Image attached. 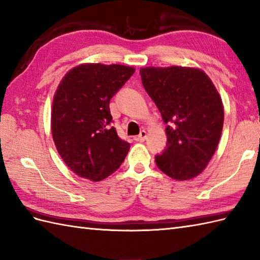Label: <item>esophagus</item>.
<instances>
[{
    "label": "esophagus",
    "instance_id": "esophagus-1",
    "mask_svg": "<svg viewBox=\"0 0 260 260\" xmlns=\"http://www.w3.org/2000/svg\"><path fill=\"white\" fill-rule=\"evenodd\" d=\"M146 137H147L146 131L143 129V131L141 132V133H140V135L135 137V140H136V141H140V142H144V141L146 140Z\"/></svg>",
    "mask_w": 260,
    "mask_h": 260
}]
</instances>
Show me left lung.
<instances>
[{
	"mask_svg": "<svg viewBox=\"0 0 260 260\" xmlns=\"http://www.w3.org/2000/svg\"><path fill=\"white\" fill-rule=\"evenodd\" d=\"M140 74L167 124V147L155 156L157 168L175 180L194 178L219 144L224 117L221 97L200 69L146 67Z\"/></svg>",
	"mask_w": 260,
	"mask_h": 260,
	"instance_id": "left-lung-1",
	"label": "left lung"
}]
</instances>
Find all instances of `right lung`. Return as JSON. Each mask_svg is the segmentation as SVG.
<instances>
[{"instance_id": "add662e5", "label": "right lung", "mask_w": 260, "mask_h": 260, "mask_svg": "<svg viewBox=\"0 0 260 260\" xmlns=\"http://www.w3.org/2000/svg\"><path fill=\"white\" fill-rule=\"evenodd\" d=\"M135 69L121 64L77 66L54 93L51 132L63 162L80 178L92 182L117 170L129 151L112 126L109 102Z\"/></svg>"}]
</instances>
